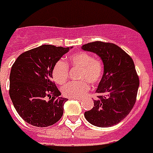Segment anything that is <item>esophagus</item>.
<instances>
[{
	"mask_svg": "<svg viewBox=\"0 0 153 153\" xmlns=\"http://www.w3.org/2000/svg\"><path fill=\"white\" fill-rule=\"evenodd\" d=\"M76 99V100H79V101H80L81 99H79V98H73V99Z\"/></svg>",
	"mask_w": 153,
	"mask_h": 153,
	"instance_id": "34e87169",
	"label": "esophagus"
}]
</instances>
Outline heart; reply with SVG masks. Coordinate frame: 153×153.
I'll use <instances>...</instances> for the list:
<instances>
[{
	"mask_svg": "<svg viewBox=\"0 0 153 153\" xmlns=\"http://www.w3.org/2000/svg\"><path fill=\"white\" fill-rule=\"evenodd\" d=\"M69 64L73 67L80 68L78 74L79 81L69 82L62 88V94L67 98H81L89 90V82L91 84H97L100 82L103 73V65L99 59L93 58L87 52H78L71 54L69 58ZM52 75L54 80L59 84H63L69 77V69L65 62L59 60L55 63Z\"/></svg>",
	"mask_w": 153,
	"mask_h": 153,
	"instance_id": "1",
	"label": "heart"
}]
</instances>
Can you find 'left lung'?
Instances as JSON below:
<instances>
[{"instance_id":"1","label":"left lung","mask_w":153,"mask_h":153,"mask_svg":"<svg viewBox=\"0 0 153 153\" xmlns=\"http://www.w3.org/2000/svg\"><path fill=\"white\" fill-rule=\"evenodd\" d=\"M82 49L99 55L103 64V74L94 100V108L84 113L88 123L108 128L127 117L134 106L139 78L132 59L120 47L112 43L95 41Z\"/></svg>"}]
</instances>
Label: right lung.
I'll return each mask as SVG.
<instances>
[{
	"label": "right lung",
	"instance_id": "right-lung-1",
	"mask_svg": "<svg viewBox=\"0 0 153 153\" xmlns=\"http://www.w3.org/2000/svg\"><path fill=\"white\" fill-rule=\"evenodd\" d=\"M71 49L44 45L21 54L10 74V97L25 121L44 128L61 118L68 100L52 81L55 63Z\"/></svg>",
	"mask_w": 153,
	"mask_h": 153
}]
</instances>
